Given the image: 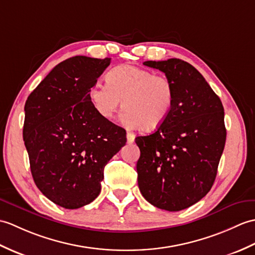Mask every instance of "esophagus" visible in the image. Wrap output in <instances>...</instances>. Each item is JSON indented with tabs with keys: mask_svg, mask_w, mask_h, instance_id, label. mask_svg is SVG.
<instances>
[{
	"mask_svg": "<svg viewBox=\"0 0 255 255\" xmlns=\"http://www.w3.org/2000/svg\"><path fill=\"white\" fill-rule=\"evenodd\" d=\"M127 138H128V144H132V143L134 142V139H135V135H134L133 133H129V132H128V134H127Z\"/></svg>",
	"mask_w": 255,
	"mask_h": 255,
	"instance_id": "1",
	"label": "esophagus"
}]
</instances>
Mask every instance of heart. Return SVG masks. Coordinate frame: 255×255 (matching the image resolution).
Listing matches in <instances>:
<instances>
[{
	"mask_svg": "<svg viewBox=\"0 0 255 255\" xmlns=\"http://www.w3.org/2000/svg\"><path fill=\"white\" fill-rule=\"evenodd\" d=\"M87 96L94 110L105 120H111L123 100L122 121L128 127L154 131L170 115L174 88L166 76L121 65L107 73L106 85H93Z\"/></svg>",
	"mask_w": 255,
	"mask_h": 255,
	"instance_id": "heart-1",
	"label": "heart"
}]
</instances>
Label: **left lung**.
<instances>
[{
    "mask_svg": "<svg viewBox=\"0 0 255 255\" xmlns=\"http://www.w3.org/2000/svg\"><path fill=\"white\" fill-rule=\"evenodd\" d=\"M165 73L174 88L170 115L156 131L135 138L140 193L169 212L182 211L204 197L216 178L226 143L224 107L201 73L180 59L146 61Z\"/></svg>",
    "mask_w": 255,
    "mask_h": 255,
    "instance_id": "obj_1",
    "label": "left lung"
}]
</instances>
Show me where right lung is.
Segmentation results:
<instances>
[{
  "mask_svg": "<svg viewBox=\"0 0 255 255\" xmlns=\"http://www.w3.org/2000/svg\"><path fill=\"white\" fill-rule=\"evenodd\" d=\"M110 61L77 55L61 62L26 100L22 137L32 178L61 207L92 203L105 166L127 143L126 129L101 118L87 96Z\"/></svg>",
  "mask_w": 255,
  "mask_h": 255,
  "instance_id": "obj_1",
  "label": "right lung"
}]
</instances>
